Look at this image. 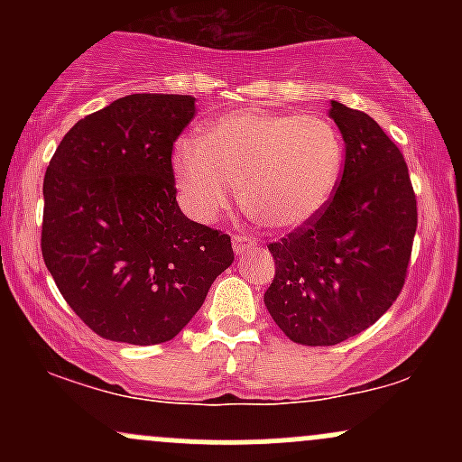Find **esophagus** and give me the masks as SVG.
Returning a JSON list of instances; mask_svg holds the SVG:
<instances>
[{
    "label": "esophagus",
    "mask_w": 462,
    "mask_h": 462,
    "mask_svg": "<svg viewBox=\"0 0 462 462\" xmlns=\"http://www.w3.org/2000/svg\"><path fill=\"white\" fill-rule=\"evenodd\" d=\"M254 238L252 236H243V235H235L232 236V249H235V254L236 256H241L243 252H245V249H249L254 245Z\"/></svg>",
    "instance_id": "34e87169"
}]
</instances>
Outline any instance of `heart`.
Here are the masks:
<instances>
[{
    "label": "heart",
    "mask_w": 462,
    "mask_h": 462,
    "mask_svg": "<svg viewBox=\"0 0 462 462\" xmlns=\"http://www.w3.org/2000/svg\"><path fill=\"white\" fill-rule=\"evenodd\" d=\"M343 141L317 115L238 110L213 121L204 141L182 139L171 156L182 208L213 221L238 187L243 210L272 230L309 224L332 198Z\"/></svg>",
    "instance_id": "1"
}]
</instances>
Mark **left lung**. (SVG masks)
I'll return each mask as SVG.
<instances>
[{
	"label": "left lung",
	"instance_id": "left-lung-1",
	"mask_svg": "<svg viewBox=\"0 0 462 462\" xmlns=\"http://www.w3.org/2000/svg\"><path fill=\"white\" fill-rule=\"evenodd\" d=\"M346 143L332 199L280 243L264 306L291 341L337 346L375 323L404 286L417 199L404 156L360 110L330 102Z\"/></svg>",
	"mask_w": 462,
	"mask_h": 462
}]
</instances>
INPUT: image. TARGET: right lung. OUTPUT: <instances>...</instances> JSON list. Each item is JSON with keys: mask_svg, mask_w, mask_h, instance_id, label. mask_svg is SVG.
I'll return each instance as SVG.
<instances>
[{"mask_svg": "<svg viewBox=\"0 0 462 462\" xmlns=\"http://www.w3.org/2000/svg\"><path fill=\"white\" fill-rule=\"evenodd\" d=\"M190 95L134 93L79 119L43 182L41 249L73 312L130 346L173 338L235 261L230 236L180 210L171 150Z\"/></svg>", "mask_w": 462, "mask_h": 462, "instance_id": "obj_1", "label": "right lung"}]
</instances>
